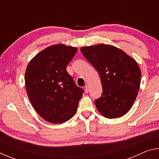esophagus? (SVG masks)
Segmentation results:
<instances>
[{
  "label": "esophagus",
  "mask_w": 159,
  "mask_h": 159,
  "mask_svg": "<svg viewBox=\"0 0 159 159\" xmlns=\"http://www.w3.org/2000/svg\"><path fill=\"white\" fill-rule=\"evenodd\" d=\"M89 86L88 85H85V92L86 93H88V92H89Z\"/></svg>",
  "instance_id": "obj_1"
}]
</instances>
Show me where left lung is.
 Masks as SVG:
<instances>
[{
    "mask_svg": "<svg viewBox=\"0 0 159 159\" xmlns=\"http://www.w3.org/2000/svg\"><path fill=\"white\" fill-rule=\"evenodd\" d=\"M80 51L100 76L103 92L95 101L99 113L107 118L125 115L135 101L140 85L141 71L138 63L111 45L82 47Z\"/></svg>",
    "mask_w": 159,
    "mask_h": 159,
    "instance_id": "obj_1",
    "label": "left lung"
}]
</instances>
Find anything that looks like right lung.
<instances>
[{
	"mask_svg": "<svg viewBox=\"0 0 159 159\" xmlns=\"http://www.w3.org/2000/svg\"><path fill=\"white\" fill-rule=\"evenodd\" d=\"M76 48L63 44L48 47L29 61L25 86L31 105L44 120L62 123L74 116L83 90L76 85L66 66Z\"/></svg>",
	"mask_w": 159,
	"mask_h": 159,
	"instance_id": "obj_1",
	"label": "right lung"
}]
</instances>
